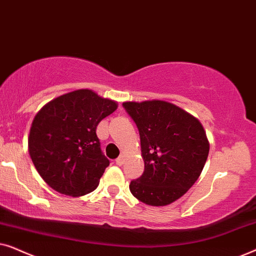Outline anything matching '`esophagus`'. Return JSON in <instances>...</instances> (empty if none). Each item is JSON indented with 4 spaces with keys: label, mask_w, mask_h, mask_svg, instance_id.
<instances>
[{
    "label": "esophagus",
    "mask_w": 256,
    "mask_h": 256,
    "mask_svg": "<svg viewBox=\"0 0 256 256\" xmlns=\"http://www.w3.org/2000/svg\"><path fill=\"white\" fill-rule=\"evenodd\" d=\"M115 163L118 164V166H122V164L124 163V155H120L118 157L116 160H115Z\"/></svg>",
    "instance_id": "obj_1"
}]
</instances>
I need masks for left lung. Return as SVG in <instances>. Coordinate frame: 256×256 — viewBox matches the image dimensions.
Wrapping results in <instances>:
<instances>
[{
  "label": "left lung",
  "instance_id": "obj_1",
  "mask_svg": "<svg viewBox=\"0 0 256 256\" xmlns=\"http://www.w3.org/2000/svg\"><path fill=\"white\" fill-rule=\"evenodd\" d=\"M122 106L138 129L144 160L142 176L130 182L129 190L144 204H171L200 176L210 150L204 128L188 112L166 101Z\"/></svg>",
  "mask_w": 256,
  "mask_h": 256
}]
</instances>
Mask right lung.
Segmentation results:
<instances>
[{
  "instance_id": "add662e5",
  "label": "right lung",
  "mask_w": 256,
  "mask_h": 256,
  "mask_svg": "<svg viewBox=\"0 0 256 256\" xmlns=\"http://www.w3.org/2000/svg\"><path fill=\"white\" fill-rule=\"evenodd\" d=\"M116 107L115 101L93 90H78L56 98L38 112L30 129L29 154L48 186L72 197L96 190L110 166L96 126Z\"/></svg>"
}]
</instances>
